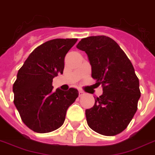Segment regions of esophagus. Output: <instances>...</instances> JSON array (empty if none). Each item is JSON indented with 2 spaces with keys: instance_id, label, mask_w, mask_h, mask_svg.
Here are the masks:
<instances>
[{
  "instance_id": "obj_1",
  "label": "esophagus",
  "mask_w": 155,
  "mask_h": 155,
  "mask_svg": "<svg viewBox=\"0 0 155 155\" xmlns=\"http://www.w3.org/2000/svg\"><path fill=\"white\" fill-rule=\"evenodd\" d=\"M78 93H79V96H82V95H85L84 91H81V90H79Z\"/></svg>"
}]
</instances>
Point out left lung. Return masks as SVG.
I'll use <instances>...</instances> for the list:
<instances>
[{"label":"left lung","mask_w":155,"mask_h":155,"mask_svg":"<svg viewBox=\"0 0 155 155\" xmlns=\"http://www.w3.org/2000/svg\"><path fill=\"white\" fill-rule=\"evenodd\" d=\"M77 48L87 53L91 76L103 88L94 106L86 109L87 124L101 135L119 134L137 112L140 97L133 65L117 43L106 36L83 38Z\"/></svg>","instance_id":"1"}]
</instances>
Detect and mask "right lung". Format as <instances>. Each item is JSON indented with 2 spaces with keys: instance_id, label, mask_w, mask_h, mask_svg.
<instances>
[{
  "instance_id": "1",
  "label": "right lung",
  "mask_w": 155,
  "mask_h": 155,
  "mask_svg": "<svg viewBox=\"0 0 155 155\" xmlns=\"http://www.w3.org/2000/svg\"><path fill=\"white\" fill-rule=\"evenodd\" d=\"M77 38H57L38 46L18 70L13 85L14 104L22 121L35 132L46 133L62 126L68 107L78 96L69 88L53 91V78L63 74L64 57Z\"/></svg>"
}]
</instances>
